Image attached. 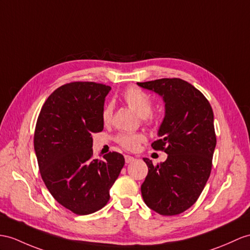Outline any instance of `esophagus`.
<instances>
[{
  "label": "esophagus",
  "mask_w": 250,
  "mask_h": 250,
  "mask_svg": "<svg viewBox=\"0 0 250 250\" xmlns=\"http://www.w3.org/2000/svg\"><path fill=\"white\" fill-rule=\"evenodd\" d=\"M133 161H135V158H133V157L128 156V155L125 156V162H126V163H131V162H133Z\"/></svg>",
  "instance_id": "esophagus-1"
}]
</instances>
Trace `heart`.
I'll use <instances>...</instances> for the list:
<instances>
[{
	"label": "heart",
	"instance_id": "1",
	"mask_svg": "<svg viewBox=\"0 0 250 250\" xmlns=\"http://www.w3.org/2000/svg\"><path fill=\"white\" fill-rule=\"evenodd\" d=\"M124 100L139 117L143 118L145 121L150 120V113L153 111V101L150 97L138 88H130L124 93ZM113 111V106L109 103L103 109L102 118L103 121L107 123L111 120ZM118 143L128 150H136L139 145L146 141V137L143 133H121L117 137Z\"/></svg>",
	"mask_w": 250,
	"mask_h": 250
}]
</instances>
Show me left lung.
Instances as JSON below:
<instances>
[{"mask_svg":"<svg viewBox=\"0 0 250 250\" xmlns=\"http://www.w3.org/2000/svg\"><path fill=\"white\" fill-rule=\"evenodd\" d=\"M162 97L164 118L154 149L167 154L154 166L141 186L144 203L161 215H177L195 204L208 181L216 145L214 117L204 94L180 78L137 83Z\"/></svg>","mask_w":250,"mask_h":250,"instance_id":"8db88e82","label":"left lung"}]
</instances>
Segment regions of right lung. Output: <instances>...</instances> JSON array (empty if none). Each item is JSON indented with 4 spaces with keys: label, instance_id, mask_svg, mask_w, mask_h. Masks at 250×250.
Masks as SVG:
<instances>
[{
    "label": "right lung",
    "instance_id": "obj_1",
    "mask_svg": "<svg viewBox=\"0 0 250 250\" xmlns=\"http://www.w3.org/2000/svg\"><path fill=\"white\" fill-rule=\"evenodd\" d=\"M106 84L76 82L47 97L36 124L34 147L41 177L57 202L78 215L102 209L109 190L125 164L123 155L93 158L94 132L104 128L102 118Z\"/></svg>",
    "mask_w": 250,
    "mask_h": 250
}]
</instances>
